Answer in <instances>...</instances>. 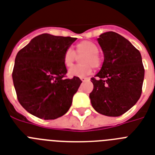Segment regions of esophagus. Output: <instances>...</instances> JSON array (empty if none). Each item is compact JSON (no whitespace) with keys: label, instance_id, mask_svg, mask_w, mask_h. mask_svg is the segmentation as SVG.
Returning <instances> with one entry per match:
<instances>
[{"label":"esophagus","instance_id":"obj_1","mask_svg":"<svg viewBox=\"0 0 155 155\" xmlns=\"http://www.w3.org/2000/svg\"><path fill=\"white\" fill-rule=\"evenodd\" d=\"M80 80H81L83 82H85V81H87V80H89L90 79H89V78H86V77H80Z\"/></svg>","mask_w":155,"mask_h":155}]
</instances>
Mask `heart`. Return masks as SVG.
<instances>
[{"instance_id":"1","label":"heart","mask_w":155,"mask_h":155,"mask_svg":"<svg viewBox=\"0 0 155 155\" xmlns=\"http://www.w3.org/2000/svg\"><path fill=\"white\" fill-rule=\"evenodd\" d=\"M97 45L92 41H83L75 46V51L71 48H67L64 54L63 62L66 68H71L76 60L77 56H80L81 64L74 66L68 71L70 77H84L92 71L93 67L97 68L102 64V57L99 55Z\"/></svg>"}]
</instances>
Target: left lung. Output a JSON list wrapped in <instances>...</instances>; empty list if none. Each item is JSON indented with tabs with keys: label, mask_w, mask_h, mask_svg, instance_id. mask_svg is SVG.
<instances>
[{
	"label": "left lung",
	"mask_w": 155,
	"mask_h": 155,
	"mask_svg": "<svg viewBox=\"0 0 155 155\" xmlns=\"http://www.w3.org/2000/svg\"><path fill=\"white\" fill-rule=\"evenodd\" d=\"M104 51L101 70L91 79L89 97L93 108L107 116H120L130 110L142 94L144 67L139 51L121 35L104 32L98 38Z\"/></svg>",
	"instance_id": "left-lung-1"
}]
</instances>
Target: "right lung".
<instances>
[{
    "label": "right lung",
    "mask_w": 155,
    "mask_h": 155,
    "mask_svg": "<svg viewBox=\"0 0 155 155\" xmlns=\"http://www.w3.org/2000/svg\"><path fill=\"white\" fill-rule=\"evenodd\" d=\"M75 40L44 33L18 51L12 80L19 103L32 115L55 119L69 110L82 81L64 78L63 57Z\"/></svg>",
    "instance_id": "1"
}]
</instances>
